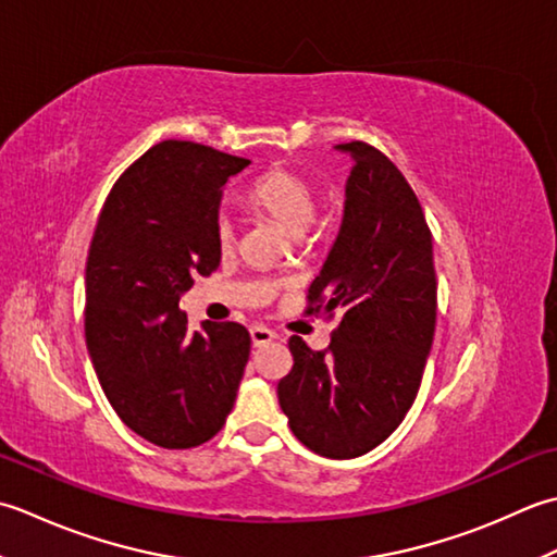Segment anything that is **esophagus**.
Segmentation results:
<instances>
[{
	"label": "esophagus",
	"instance_id": "esophagus-1",
	"mask_svg": "<svg viewBox=\"0 0 557 557\" xmlns=\"http://www.w3.org/2000/svg\"><path fill=\"white\" fill-rule=\"evenodd\" d=\"M249 336H252V344H255V346H264V344H269V342H274L276 332H274V329H269V326L255 324L252 329H249Z\"/></svg>",
	"mask_w": 557,
	"mask_h": 557
}]
</instances>
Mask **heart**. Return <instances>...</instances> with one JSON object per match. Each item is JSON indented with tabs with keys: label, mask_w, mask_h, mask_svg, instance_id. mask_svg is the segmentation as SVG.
<instances>
[{
	"label": "heart",
	"mask_w": 557,
	"mask_h": 557,
	"mask_svg": "<svg viewBox=\"0 0 557 557\" xmlns=\"http://www.w3.org/2000/svg\"><path fill=\"white\" fill-rule=\"evenodd\" d=\"M245 201L255 211L274 219L283 231L302 235L317 219V191L308 177L288 168H269L245 189ZM237 231L231 215L215 221V245L223 252L235 247Z\"/></svg>",
	"instance_id": "b5f03b06"
}]
</instances>
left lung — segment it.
I'll list each match as a JSON object with an SVG mask.
<instances>
[{"label":"left lung","mask_w":557,"mask_h":557,"mask_svg":"<svg viewBox=\"0 0 557 557\" xmlns=\"http://www.w3.org/2000/svg\"><path fill=\"white\" fill-rule=\"evenodd\" d=\"M336 149L354 168L308 314L338 317V326L324 350L290 336L278 404L305 447L354 459L382 445L416 401L435 336L437 278L433 235L401 170L366 141Z\"/></svg>","instance_id":"8db88e82"}]
</instances>
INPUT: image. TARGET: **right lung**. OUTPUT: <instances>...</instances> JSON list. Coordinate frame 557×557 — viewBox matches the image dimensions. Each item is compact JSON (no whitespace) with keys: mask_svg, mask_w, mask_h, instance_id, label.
<instances>
[{"mask_svg":"<svg viewBox=\"0 0 557 557\" xmlns=\"http://www.w3.org/2000/svg\"><path fill=\"white\" fill-rule=\"evenodd\" d=\"M247 158L168 139L134 161L100 211L86 262V346L110 406L163 449L223 428L249 358L237 322L189 332L180 298L221 264L215 221Z\"/></svg>","mask_w":557,"mask_h":557,"instance_id":"1","label":"right lung"}]
</instances>
